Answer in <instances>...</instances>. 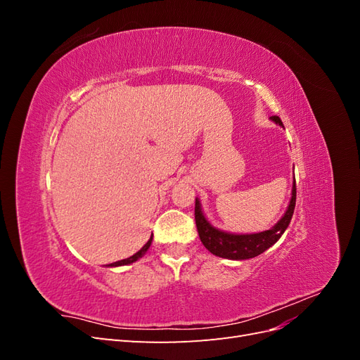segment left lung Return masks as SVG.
I'll return each mask as SVG.
<instances>
[{"instance_id":"left-lung-1","label":"left lung","mask_w":360,"mask_h":360,"mask_svg":"<svg viewBox=\"0 0 360 360\" xmlns=\"http://www.w3.org/2000/svg\"><path fill=\"white\" fill-rule=\"evenodd\" d=\"M270 120L278 126L284 127L279 117L274 115L270 117ZM294 207H296V180H292L291 200L284 216L266 231L252 234H236L219 230V228L213 226L209 222V219H207L198 198H195V222H197L200 238L207 250H210L216 257L240 261L263 254L264 250H267L279 240L281 236L284 234V231L290 225L294 213Z\"/></svg>"}]
</instances>
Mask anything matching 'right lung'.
Returning a JSON list of instances; mask_svg holds the SVG:
<instances>
[{"mask_svg":"<svg viewBox=\"0 0 360 360\" xmlns=\"http://www.w3.org/2000/svg\"><path fill=\"white\" fill-rule=\"evenodd\" d=\"M151 240H153V236L150 237V240H148L143 248H141L136 254H134L132 257H129V258L115 261V263H112V264H108V267H118V266H127V264H132V263H135V261H138L141 257H144V254L147 252L148 248H150V245H151Z\"/></svg>","mask_w":360,"mask_h":360,"instance_id":"add662e5","label":"right lung"}]
</instances>
